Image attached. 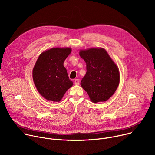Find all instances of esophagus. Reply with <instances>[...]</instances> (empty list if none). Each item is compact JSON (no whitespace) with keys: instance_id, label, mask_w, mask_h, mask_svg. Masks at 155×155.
<instances>
[{"instance_id":"1","label":"esophagus","mask_w":155,"mask_h":155,"mask_svg":"<svg viewBox=\"0 0 155 155\" xmlns=\"http://www.w3.org/2000/svg\"><path fill=\"white\" fill-rule=\"evenodd\" d=\"M74 84H75V85H79V84H80V81H79V80H78V79H75V80H74Z\"/></svg>"}]
</instances>
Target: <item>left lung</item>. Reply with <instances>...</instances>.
Masks as SVG:
<instances>
[{
  "label": "left lung",
  "mask_w": 155,
  "mask_h": 155,
  "mask_svg": "<svg viewBox=\"0 0 155 155\" xmlns=\"http://www.w3.org/2000/svg\"><path fill=\"white\" fill-rule=\"evenodd\" d=\"M80 57L86 64V73L80 84L93 103L111 97L120 83V72L116 64L102 48L80 50Z\"/></svg>",
  "instance_id": "left-lung-1"
}]
</instances>
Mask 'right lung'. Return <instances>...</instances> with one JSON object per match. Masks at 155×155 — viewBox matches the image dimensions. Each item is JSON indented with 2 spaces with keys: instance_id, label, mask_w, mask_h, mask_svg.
<instances>
[{
  "instance_id": "1",
  "label": "right lung",
  "mask_w": 155,
  "mask_h": 155,
  "mask_svg": "<svg viewBox=\"0 0 155 155\" xmlns=\"http://www.w3.org/2000/svg\"><path fill=\"white\" fill-rule=\"evenodd\" d=\"M71 51L69 47L52 48L42 52L38 58L32 78L38 92L45 99L59 102L74 84L64 66Z\"/></svg>"
}]
</instances>
